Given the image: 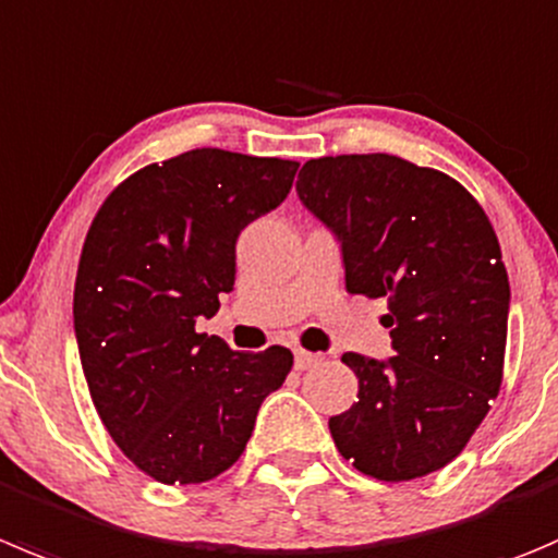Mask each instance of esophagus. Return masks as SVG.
I'll list each match as a JSON object with an SVG mask.
<instances>
[{
    "label": "esophagus",
    "mask_w": 558,
    "mask_h": 558,
    "mask_svg": "<svg viewBox=\"0 0 558 558\" xmlns=\"http://www.w3.org/2000/svg\"><path fill=\"white\" fill-rule=\"evenodd\" d=\"M318 362V354H311V351H294V367L296 371H307V367H313Z\"/></svg>",
    "instance_id": "1"
}]
</instances>
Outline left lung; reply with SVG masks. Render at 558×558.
<instances>
[{
    "instance_id": "obj_1",
    "label": "left lung",
    "mask_w": 558,
    "mask_h": 558,
    "mask_svg": "<svg viewBox=\"0 0 558 558\" xmlns=\"http://www.w3.org/2000/svg\"><path fill=\"white\" fill-rule=\"evenodd\" d=\"M296 196L338 236L345 291L389 311L395 356L343 354L360 392L329 416L335 447L384 483L439 472L501 387L510 280L488 215L452 177L395 155L307 160Z\"/></svg>"
}]
</instances>
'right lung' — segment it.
<instances>
[{
	"label": "right lung",
	"mask_w": 558,
	"mask_h": 558,
	"mask_svg": "<svg viewBox=\"0 0 558 558\" xmlns=\"http://www.w3.org/2000/svg\"><path fill=\"white\" fill-rule=\"evenodd\" d=\"M296 169L191 149L128 177L92 220L73 294L81 367L111 439L158 483L234 466L294 365L283 345L234 351L196 322L234 289L236 236L283 204Z\"/></svg>",
	"instance_id": "1"
}]
</instances>
